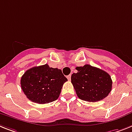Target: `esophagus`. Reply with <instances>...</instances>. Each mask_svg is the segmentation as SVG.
Instances as JSON below:
<instances>
[{
  "mask_svg": "<svg viewBox=\"0 0 132 132\" xmlns=\"http://www.w3.org/2000/svg\"><path fill=\"white\" fill-rule=\"evenodd\" d=\"M71 75H69V76H67V79H68L69 80H71Z\"/></svg>",
  "mask_w": 132,
  "mask_h": 132,
  "instance_id": "obj_1",
  "label": "esophagus"
}]
</instances>
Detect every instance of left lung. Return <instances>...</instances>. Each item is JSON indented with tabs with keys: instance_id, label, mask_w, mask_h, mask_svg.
<instances>
[{
	"instance_id": "8db88e82",
	"label": "left lung",
	"mask_w": 132,
	"mask_h": 132,
	"mask_svg": "<svg viewBox=\"0 0 132 132\" xmlns=\"http://www.w3.org/2000/svg\"><path fill=\"white\" fill-rule=\"evenodd\" d=\"M71 75V83L78 98L88 102H96L106 97L112 88V79L106 71L90 65L77 67Z\"/></svg>"
}]
</instances>
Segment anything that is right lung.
I'll return each mask as SVG.
<instances>
[{"instance_id": "add662e5", "label": "right lung", "mask_w": 132, "mask_h": 132, "mask_svg": "<svg viewBox=\"0 0 132 132\" xmlns=\"http://www.w3.org/2000/svg\"><path fill=\"white\" fill-rule=\"evenodd\" d=\"M67 79L61 69L48 64L27 70L21 78V87L29 100L38 104L56 101Z\"/></svg>"}]
</instances>
